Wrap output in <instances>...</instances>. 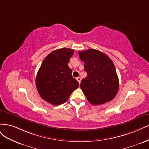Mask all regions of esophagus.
Returning a JSON list of instances; mask_svg holds the SVG:
<instances>
[{
    "label": "esophagus",
    "mask_w": 149,
    "mask_h": 149,
    "mask_svg": "<svg viewBox=\"0 0 149 149\" xmlns=\"http://www.w3.org/2000/svg\"><path fill=\"white\" fill-rule=\"evenodd\" d=\"M76 79H77V80L78 81V82H79V84H80V81H81V78H80V77H77V78Z\"/></svg>",
    "instance_id": "1"
}]
</instances>
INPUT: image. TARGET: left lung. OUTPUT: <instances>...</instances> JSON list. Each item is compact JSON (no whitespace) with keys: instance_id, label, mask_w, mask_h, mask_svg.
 Wrapping results in <instances>:
<instances>
[{"instance_id":"left-lung-1","label":"left lung","mask_w":149,"mask_h":149,"mask_svg":"<svg viewBox=\"0 0 149 149\" xmlns=\"http://www.w3.org/2000/svg\"><path fill=\"white\" fill-rule=\"evenodd\" d=\"M84 62L87 77L81 81L80 87L88 102L98 105L112 100L119 89V79L111 59L100 51L89 49L79 51Z\"/></svg>"}]
</instances>
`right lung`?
<instances>
[{
    "mask_svg": "<svg viewBox=\"0 0 149 149\" xmlns=\"http://www.w3.org/2000/svg\"><path fill=\"white\" fill-rule=\"evenodd\" d=\"M74 49L62 48L52 51L43 60L36 77L40 97L53 105L66 102L79 84L72 75L68 66Z\"/></svg>",
    "mask_w": 149,
    "mask_h": 149,
    "instance_id": "add662e5",
    "label": "right lung"
}]
</instances>
